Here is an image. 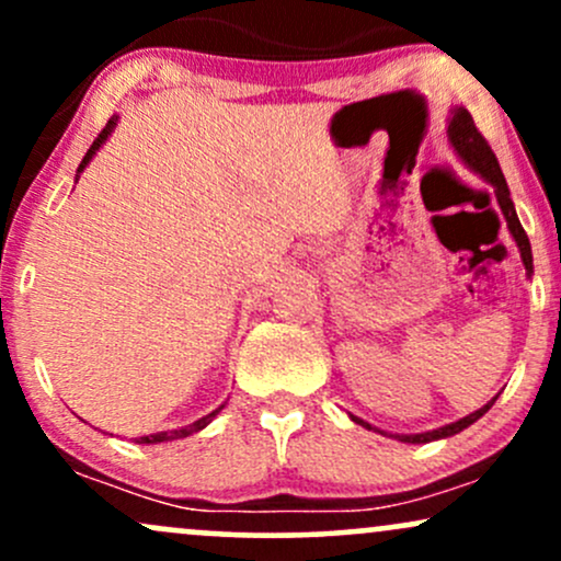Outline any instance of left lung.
Masks as SVG:
<instances>
[{"instance_id": "1", "label": "left lung", "mask_w": 561, "mask_h": 561, "mask_svg": "<svg viewBox=\"0 0 561 561\" xmlns=\"http://www.w3.org/2000/svg\"><path fill=\"white\" fill-rule=\"evenodd\" d=\"M446 137H448L450 150L456 152V158H459L461 163H465L469 171L478 173L482 182L493 186L495 199H499L501 214H504V218H506L508 234H512V240L517 242L519 259H523V263H525L527 276H533V250H530V240H527L523 224H519V218H517V210H514L512 197H508V186H506L504 173H501L499 160H495L493 150H491V147H488V141L482 139V134L478 131V126H474L472 115H469V113L465 111V107H454V111H450ZM495 398H499V396H493L491 401L482 405V409L472 411V414H467V416H461V420H456V422H450V424H443V427H437V430H427V433H414V435H401V433L392 435V433H385V430L371 427V424L364 422L362 416H353V414H351V420L356 422V424H362V427H366V430H375V433H379V435L396 437V440H401V443H433V440H443V437H450V435L461 433V430H467L469 424L478 422L480 416L485 414V411L491 409V405L495 403Z\"/></svg>"}]
</instances>
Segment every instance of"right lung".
Wrapping results in <instances>:
<instances>
[{
  "mask_svg": "<svg viewBox=\"0 0 561 561\" xmlns=\"http://www.w3.org/2000/svg\"><path fill=\"white\" fill-rule=\"evenodd\" d=\"M115 126H118V115H113V118L107 121V126L102 128V134H100V137L94 139V145H92V147H89V152H87V156H83V160H81L79 171H76V182H79V176H81V173H83V169H87V165L92 163V158L96 156V152H100V147L105 145L107 139H111V134L115 131ZM224 405H227V401H224L221 405H218V409L210 411V414L199 416L197 422H192V424H184V427H179V430H163V433L141 435V437H137V443H145V446H156V443H169V440H179V437H186V435H192V433H199V430H205V427H208L210 422L216 420V416H218V411H221Z\"/></svg>",
  "mask_w": 561,
  "mask_h": 561,
  "instance_id": "right-lung-1",
  "label": "right lung"
}]
</instances>
